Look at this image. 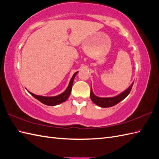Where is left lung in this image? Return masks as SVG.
<instances>
[{"label":"left lung","instance_id":"8db88e82","mask_svg":"<svg viewBox=\"0 0 159 159\" xmlns=\"http://www.w3.org/2000/svg\"><path fill=\"white\" fill-rule=\"evenodd\" d=\"M133 83L134 82L132 83L126 90H124V92L120 93V94H118V95L113 97H109V98H101V97L96 96L93 92L92 85H91V93H90L91 100H92V102L94 104H96V105L102 108H108V107L115 106L117 104L120 102L121 100H123L125 98H126L128 94L130 93L132 87L133 85Z\"/></svg>","mask_w":159,"mask_h":159}]
</instances>
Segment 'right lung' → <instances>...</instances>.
Masks as SVG:
<instances>
[{
	"label": "right lung",
	"instance_id": "1",
	"mask_svg": "<svg viewBox=\"0 0 159 159\" xmlns=\"http://www.w3.org/2000/svg\"><path fill=\"white\" fill-rule=\"evenodd\" d=\"M77 73L78 72H75L73 74L72 79H70L69 85L67 86L66 89L64 91L63 93H60L59 95H57L56 96H43L35 95V94L31 92H29V93L31 96L34 97L35 98L38 100L39 102H41L42 103L46 104V105H48V106L58 105V104L65 102V101L69 98L71 93V91H72L74 78H75Z\"/></svg>",
	"mask_w": 159,
	"mask_h": 159
}]
</instances>
